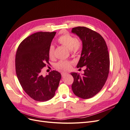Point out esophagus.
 Returning a JSON list of instances; mask_svg holds the SVG:
<instances>
[{
	"label": "esophagus",
	"mask_w": 130,
	"mask_h": 130,
	"mask_svg": "<svg viewBox=\"0 0 130 130\" xmlns=\"http://www.w3.org/2000/svg\"><path fill=\"white\" fill-rule=\"evenodd\" d=\"M67 74H68V73H66V72H62V73H61V76L62 77L65 76V75H66Z\"/></svg>",
	"instance_id": "34e87169"
}]
</instances>
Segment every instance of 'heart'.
Instances as JSON below:
<instances>
[{
	"mask_svg": "<svg viewBox=\"0 0 130 130\" xmlns=\"http://www.w3.org/2000/svg\"><path fill=\"white\" fill-rule=\"evenodd\" d=\"M58 42L69 48L72 54L78 53L81 48V44L79 40L69 33H65L60 36L58 39ZM54 50L55 47L54 45H50L48 50V56L50 59H52L54 57ZM71 65V62L70 61L61 60L57 62L56 68L59 71H66L70 68Z\"/></svg>",
	"mask_w": 130,
	"mask_h": 130,
	"instance_id": "b5f03b06",
	"label": "heart"
}]
</instances>
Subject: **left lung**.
Listing matches in <instances>:
<instances>
[{
    "label": "left lung",
    "mask_w": 130,
    "mask_h": 130,
    "mask_svg": "<svg viewBox=\"0 0 130 130\" xmlns=\"http://www.w3.org/2000/svg\"><path fill=\"white\" fill-rule=\"evenodd\" d=\"M72 32L80 38L83 43L81 57L77 68L85 66L84 73L72 72L74 94L82 99L94 97L102 89L110 71V57L106 43L99 33L83 26L72 28Z\"/></svg>",
    "instance_id": "8db88e82"
}]
</instances>
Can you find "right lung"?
<instances>
[{"mask_svg":"<svg viewBox=\"0 0 130 130\" xmlns=\"http://www.w3.org/2000/svg\"><path fill=\"white\" fill-rule=\"evenodd\" d=\"M56 32H38L19 44L15 55V71L24 91L38 102L52 99L59 86L61 74L53 70L44 77L42 69L49 64L48 47Z\"/></svg>","mask_w":130,"mask_h":130,"instance_id":"obj_1","label":"right lung"}]
</instances>
